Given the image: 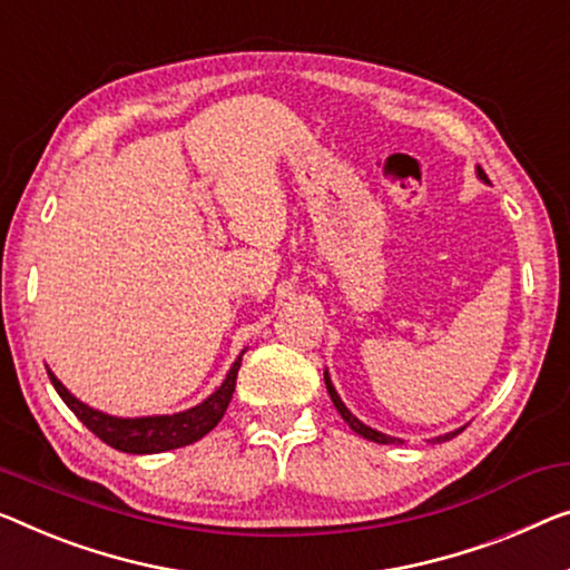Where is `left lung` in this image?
Segmentation results:
<instances>
[{
    "label": "left lung",
    "mask_w": 570,
    "mask_h": 570,
    "mask_svg": "<svg viewBox=\"0 0 570 570\" xmlns=\"http://www.w3.org/2000/svg\"><path fill=\"white\" fill-rule=\"evenodd\" d=\"M479 176L483 178V181H489L487 178V174H483V168H479ZM325 384H327V394H330V399H333V404H335V410L340 412V417H343L347 424H351V430L353 432H358V435H363L366 440H373V443H381V445H402L404 440H396V438H389V435H384V432H376V430H371V428H366V424H363L361 420H355L351 412H347V406L340 402V396H337V392H335V386H333V381H330V376L325 373ZM463 430V428H461ZM461 430H455V432H450V435H440V438H435L432 440V443H443V440H450V438H455L458 432Z\"/></svg>",
    "instance_id": "obj_1"
}]
</instances>
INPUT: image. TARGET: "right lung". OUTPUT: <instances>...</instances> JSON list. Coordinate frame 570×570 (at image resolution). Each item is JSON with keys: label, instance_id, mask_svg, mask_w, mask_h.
<instances>
[{"label": "right lung", "instance_id": "obj_1", "mask_svg": "<svg viewBox=\"0 0 570 570\" xmlns=\"http://www.w3.org/2000/svg\"><path fill=\"white\" fill-rule=\"evenodd\" d=\"M243 355H237L233 363L230 373L223 381V386L217 389L215 394L204 399L202 404L191 406V410L178 412V414H164V417H140V420H122V417H109V414H101L91 406L81 404L68 389L53 376V371H48L50 384L56 386L58 396L63 399L68 410H71L76 417H79L87 428L95 432L101 443L112 445L115 450H122V453H164V450L184 448L191 445L207 435L209 430L217 428V422L223 420L227 412V404H230L237 371H240Z\"/></svg>", "mask_w": 570, "mask_h": 570}]
</instances>
